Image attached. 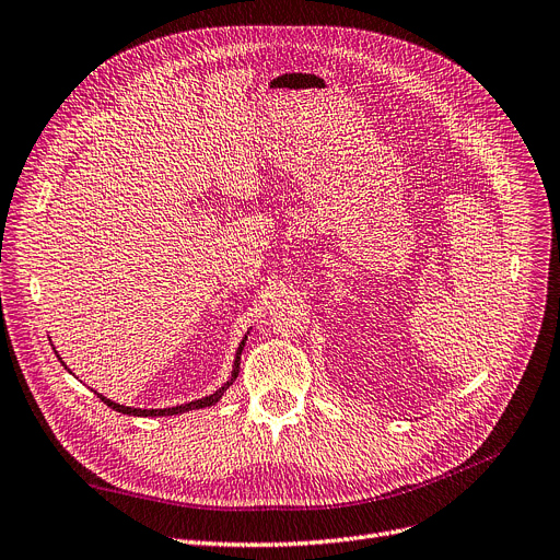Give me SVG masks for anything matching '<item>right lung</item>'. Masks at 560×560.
Segmentation results:
<instances>
[{"label":"right lung","mask_w":560,"mask_h":560,"mask_svg":"<svg viewBox=\"0 0 560 560\" xmlns=\"http://www.w3.org/2000/svg\"><path fill=\"white\" fill-rule=\"evenodd\" d=\"M244 346H246V337L242 339V343H238V349H236V355H234V366H232V376H230V381L223 385V387H219L214 394H209V396H205V398H198V401H191V404H184V406H175V408H159V410H141V408H129V406H120V404H114V401H109V398L106 396H102V394H97L100 396V401H104L106 406L109 408H114L116 412H122V415H131V417H168V415H182V412H189V410H198V408H209V406H214V404H219L221 401V396H223V392L236 381V376H238V360H242V351H244ZM61 360V358H59ZM63 364V362H61ZM68 369V366H66Z\"/></svg>","instance_id":"right-lung-1"}]
</instances>
